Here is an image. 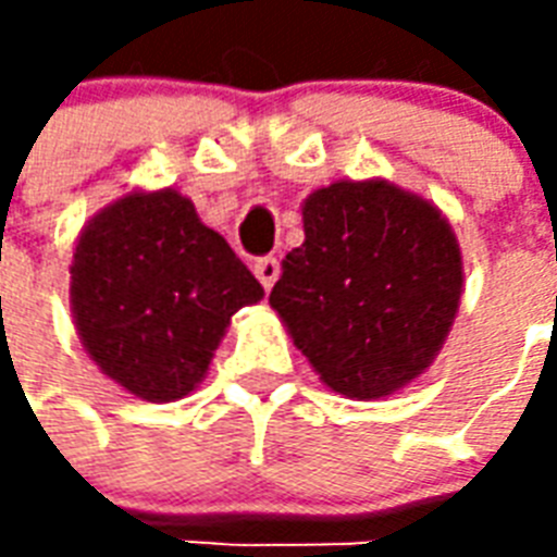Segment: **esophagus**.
I'll list each match as a JSON object with an SVG mask.
<instances>
[{"mask_svg": "<svg viewBox=\"0 0 557 557\" xmlns=\"http://www.w3.org/2000/svg\"><path fill=\"white\" fill-rule=\"evenodd\" d=\"M253 271H256V277H259V283H262L265 289H271L280 277V262L274 259V256H265V259H256Z\"/></svg>", "mask_w": 557, "mask_h": 557, "instance_id": "34e87169", "label": "esophagus"}]
</instances>
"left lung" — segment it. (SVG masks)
I'll return each mask as SVG.
<instances>
[{
	"instance_id": "obj_1",
	"label": "left lung",
	"mask_w": 557,
	"mask_h": 557,
	"mask_svg": "<svg viewBox=\"0 0 557 557\" xmlns=\"http://www.w3.org/2000/svg\"><path fill=\"white\" fill-rule=\"evenodd\" d=\"M304 244L271 289L292 343L349 399H382L430 370L462 298V253L430 199L385 178L304 199Z\"/></svg>"
}]
</instances>
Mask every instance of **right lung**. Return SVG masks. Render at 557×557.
Listing matches in <instances>:
<instances>
[{
    "instance_id": "right-lung-1",
    "label": "right lung",
    "mask_w": 557,
    "mask_h": 557,
    "mask_svg": "<svg viewBox=\"0 0 557 557\" xmlns=\"http://www.w3.org/2000/svg\"><path fill=\"white\" fill-rule=\"evenodd\" d=\"M259 280L172 187L131 190L83 226L71 313L107 379L148 403L187 397Z\"/></svg>"
}]
</instances>
